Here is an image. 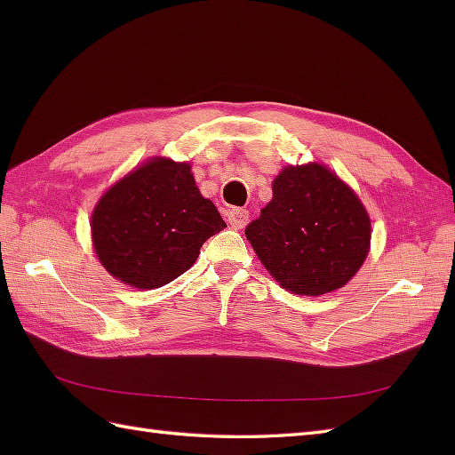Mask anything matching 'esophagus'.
Wrapping results in <instances>:
<instances>
[{
    "label": "esophagus",
    "instance_id": "34e87169",
    "mask_svg": "<svg viewBox=\"0 0 455 455\" xmlns=\"http://www.w3.org/2000/svg\"><path fill=\"white\" fill-rule=\"evenodd\" d=\"M227 220L233 228H243L246 225V220H248V211L246 209H236V207L228 209Z\"/></svg>",
    "mask_w": 455,
    "mask_h": 455
}]
</instances>
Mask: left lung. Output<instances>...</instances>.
Wrapping results in <instances>:
<instances>
[{
	"label": "left lung",
	"instance_id": "obj_1",
	"mask_svg": "<svg viewBox=\"0 0 455 455\" xmlns=\"http://www.w3.org/2000/svg\"><path fill=\"white\" fill-rule=\"evenodd\" d=\"M272 201L246 227L259 262L297 295L346 285L370 250V217L355 193L321 164L287 166Z\"/></svg>",
	"mask_w": 455,
	"mask_h": 455
}]
</instances>
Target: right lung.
<instances>
[{"label":"right lung","instance_id":"add662e5","mask_svg":"<svg viewBox=\"0 0 455 455\" xmlns=\"http://www.w3.org/2000/svg\"><path fill=\"white\" fill-rule=\"evenodd\" d=\"M225 227L188 164L166 158H152L115 183L92 215L100 262L139 289L162 287L188 272L203 243Z\"/></svg>","mask_w":455,"mask_h":455}]
</instances>
